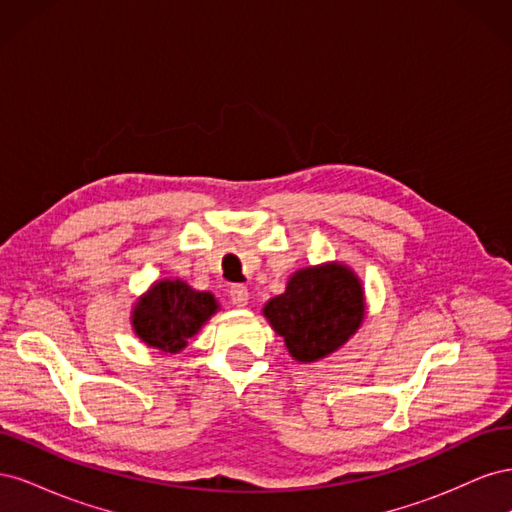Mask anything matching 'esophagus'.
Returning <instances> with one entry per match:
<instances>
[{
    "mask_svg": "<svg viewBox=\"0 0 512 512\" xmlns=\"http://www.w3.org/2000/svg\"><path fill=\"white\" fill-rule=\"evenodd\" d=\"M230 301L235 307H245L250 303V292H247L245 286H232L230 288Z\"/></svg>",
    "mask_w": 512,
    "mask_h": 512,
    "instance_id": "esophagus-1",
    "label": "esophagus"
}]
</instances>
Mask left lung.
Instances as JSON below:
<instances>
[{"label": "left lung", "mask_w": 512, "mask_h": 512, "mask_svg": "<svg viewBox=\"0 0 512 512\" xmlns=\"http://www.w3.org/2000/svg\"><path fill=\"white\" fill-rule=\"evenodd\" d=\"M365 314L361 277L337 260L294 271L286 290L262 307L297 363H316L337 352L361 329Z\"/></svg>", "instance_id": "left-lung-1"}]
</instances>
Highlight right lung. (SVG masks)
Instances as JSON below:
<instances>
[{
	"mask_svg": "<svg viewBox=\"0 0 512 512\" xmlns=\"http://www.w3.org/2000/svg\"><path fill=\"white\" fill-rule=\"evenodd\" d=\"M220 303L207 290H196L179 277L156 280L132 305L134 335L162 354H179L218 312Z\"/></svg>",
	"mask_w": 512,
	"mask_h": 512,
	"instance_id": "obj_1",
	"label": "right lung"
}]
</instances>
